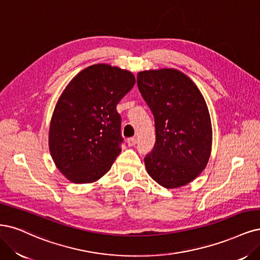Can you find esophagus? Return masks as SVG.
I'll use <instances>...</instances> for the list:
<instances>
[{"label":"esophagus","instance_id":"obj_1","mask_svg":"<svg viewBox=\"0 0 260 260\" xmlns=\"http://www.w3.org/2000/svg\"><path fill=\"white\" fill-rule=\"evenodd\" d=\"M127 144L128 146H134L137 144V139L136 138H130L127 140Z\"/></svg>","mask_w":260,"mask_h":260}]
</instances>
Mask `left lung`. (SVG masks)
<instances>
[{
  "label": "left lung",
  "instance_id": "left-lung-1",
  "mask_svg": "<svg viewBox=\"0 0 260 260\" xmlns=\"http://www.w3.org/2000/svg\"><path fill=\"white\" fill-rule=\"evenodd\" d=\"M137 83L155 118L156 143L144 158L148 174L166 188L190 183L211 155L212 124L203 95L174 69L143 71Z\"/></svg>",
  "mask_w": 260,
  "mask_h": 260
}]
</instances>
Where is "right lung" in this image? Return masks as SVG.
I'll use <instances>...</instances> for the list:
<instances>
[{"instance_id": "obj_1", "label": "right lung", "mask_w": 260, "mask_h": 260, "mask_svg": "<svg viewBox=\"0 0 260 260\" xmlns=\"http://www.w3.org/2000/svg\"><path fill=\"white\" fill-rule=\"evenodd\" d=\"M134 84L127 70L94 64L66 87L51 117L49 150L69 181L92 183L111 169L123 141L116 106Z\"/></svg>"}]
</instances>
